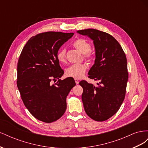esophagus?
Returning a JSON list of instances; mask_svg holds the SVG:
<instances>
[{"label":"esophagus","mask_w":148,"mask_h":148,"mask_svg":"<svg viewBox=\"0 0 148 148\" xmlns=\"http://www.w3.org/2000/svg\"><path fill=\"white\" fill-rule=\"evenodd\" d=\"M75 82L76 84H78L79 83V80L77 78H75Z\"/></svg>","instance_id":"esophagus-1"}]
</instances>
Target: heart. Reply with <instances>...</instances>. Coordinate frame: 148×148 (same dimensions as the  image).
Returning a JSON list of instances; mask_svg holds the SVG:
<instances>
[{
  "label": "heart",
  "instance_id": "1",
  "mask_svg": "<svg viewBox=\"0 0 148 148\" xmlns=\"http://www.w3.org/2000/svg\"><path fill=\"white\" fill-rule=\"evenodd\" d=\"M73 46L83 54L84 59L88 62L92 61L95 54L91 51V44L87 39L79 38L73 42ZM57 59L60 64L66 62V50L65 48H61L57 53ZM88 66L84 64L71 65L65 70L66 77L75 78H81L86 73Z\"/></svg>",
  "mask_w": 148,
  "mask_h": 148
}]
</instances>
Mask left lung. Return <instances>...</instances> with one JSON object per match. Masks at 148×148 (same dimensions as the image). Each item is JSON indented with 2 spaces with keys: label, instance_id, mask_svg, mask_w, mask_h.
I'll return each mask as SVG.
<instances>
[{
  "label": "left lung",
  "instance_id": "1",
  "mask_svg": "<svg viewBox=\"0 0 148 148\" xmlns=\"http://www.w3.org/2000/svg\"><path fill=\"white\" fill-rule=\"evenodd\" d=\"M77 33L93 40L96 59L88 77L99 81L97 86L85 80L79 83L83 89L84 110L91 119L103 122L117 113L125 99L128 79L127 57L119 42L108 33L95 29Z\"/></svg>",
  "mask_w": 148,
  "mask_h": 148
}]
</instances>
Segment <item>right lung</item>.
I'll list each match as a JSON object with an SVG mask.
<instances>
[{
	"mask_svg": "<svg viewBox=\"0 0 148 148\" xmlns=\"http://www.w3.org/2000/svg\"><path fill=\"white\" fill-rule=\"evenodd\" d=\"M74 33H41L25 44L17 65V86L21 99L38 120L51 123L59 119L66 108V98L76 83L72 78L62 80L64 71L57 59L60 47ZM58 80L51 85V80Z\"/></svg>",
	"mask_w": 148,
	"mask_h": 148,
	"instance_id": "obj_1",
	"label": "right lung"
}]
</instances>
